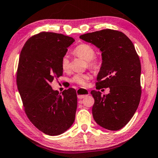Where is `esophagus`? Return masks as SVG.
I'll list each match as a JSON object with an SVG mask.
<instances>
[{"mask_svg":"<svg viewBox=\"0 0 158 158\" xmlns=\"http://www.w3.org/2000/svg\"><path fill=\"white\" fill-rule=\"evenodd\" d=\"M77 94H78V98L79 99H83L85 97H86L87 96H89V91L88 90L85 89H79L77 91Z\"/></svg>","mask_w":158,"mask_h":158,"instance_id":"1","label":"esophagus"}]
</instances>
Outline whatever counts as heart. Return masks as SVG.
Here are the masks:
<instances>
[{
	"label": "heart",
	"mask_w": 158,
	"mask_h": 158,
	"mask_svg": "<svg viewBox=\"0 0 158 158\" xmlns=\"http://www.w3.org/2000/svg\"><path fill=\"white\" fill-rule=\"evenodd\" d=\"M73 53L75 56L81 57L84 60L87 61V65L89 67L98 70L101 67L102 61L98 57H94L96 55V51L90 45L87 44H81L77 46L73 51ZM61 67L64 72H68L70 68L69 59L68 56L64 55L61 59ZM90 75L87 74H76L72 77L71 81L75 84L85 86L87 84Z\"/></svg>",
	"instance_id": "1"
}]
</instances>
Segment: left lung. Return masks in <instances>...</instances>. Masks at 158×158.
Masks as SVG:
<instances>
[{
    "instance_id": "obj_1",
    "label": "left lung",
    "mask_w": 158,
    "mask_h": 158,
    "mask_svg": "<svg viewBox=\"0 0 158 158\" xmlns=\"http://www.w3.org/2000/svg\"><path fill=\"white\" fill-rule=\"evenodd\" d=\"M102 52V65L96 88H110L107 95L91 91L95 100L93 117L103 128L117 131L134 116L141 95V67L133 43L124 33L102 29L79 36Z\"/></svg>"
}]
</instances>
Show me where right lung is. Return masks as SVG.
Wrapping results in <instances>:
<instances>
[{
  "mask_svg": "<svg viewBox=\"0 0 158 158\" xmlns=\"http://www.w3.org/2000/svg\"><path fill=\"white\" fill-rule=\"evenodd\" d=\"M74 41L72 37L43 31L31 36L22 48L17 71V85L27 117L50 136L66 131L74 123L77 107L76 91L62 94L51 83L62 75L61 59Z\"/></svg>",
  "mask_w": 158,
  "mask_h": 158,
  "instance_id": "add662e5",
  "label": "right lung"
}]
</instances>
